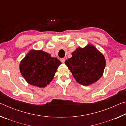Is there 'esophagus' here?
Returning <instances> with one entry per match:
<instances>
[{
  "instance_id": "esophagus-1",
  "label": "esophagus",
  "mask_w": 126,
  "mask_h": 126,
  "mask_svg": "<svg viewBox=\"0 0 126 126\" xmlns=\"http://www.w3.org/2000/svg\"><path fill=\"white\" fill-rule=\"evenodd\" d=\"M65 58H61V62L63 63H64L65 62Z\"/></svg>"
}]
</instances>
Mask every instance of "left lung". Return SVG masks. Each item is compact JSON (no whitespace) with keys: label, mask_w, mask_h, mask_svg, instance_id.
<instances>
[{"label":"left lung","mask_w":126,"mask_h":126,"mask_svg":"<svg viewBox=\"0 0 126 126\" xmlns=\"http://www.w3.org/2000/svg\"><path fill=\"white\" fill-rule=\"evenodd\" d=\"M65 64L78 83L89 86L103 76L106 59L93 44H88L84 48H77Z\"/></svg>","instance_id":"8db88e82"}]
</instances>
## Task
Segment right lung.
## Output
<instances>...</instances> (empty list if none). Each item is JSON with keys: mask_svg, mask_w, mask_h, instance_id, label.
I'll use <instances>...</instances> for the list:
<instances>
[{"mask_svg": "<svg viewBox=\"0 0 126 126\" xmlns=\"http://www.w3.org/2000/svg\"><path fill=\"white\" fill-rule=\"evenodd\" d=\"M61 62L42 50L32 49L20 61V73L28 83L44 88L54 78Z\"/></svg>", "mask_w": 126, "mask_h": 126, "instance_id": "add662e5", "label": "right lung"}]
</instances>
